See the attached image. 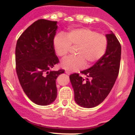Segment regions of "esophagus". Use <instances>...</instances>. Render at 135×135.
<instances>
[{"instance_id":"34e87169","label":"esophagus","mask_w":135,"mask_h":135,"mask_svg":"<svg viewBox=\"0 0 135 135\" xmlns=\"http://www.w3.org/2000/svg\"><path fill=\"white\" fill-rule=\"evenodd\" d=\"M65 73H66V74H68V75H70V74H71V73H70V72H69V71H67V70H66V71H65Z\"/></svg>"}]
</instances>
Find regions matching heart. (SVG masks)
I'll use <instances>...</instances> for the list:
<instances>
[{
  "instance_id": "b5f03b06",
  "label": "heart",
  "mask_w": 135,
  "mask_h": 135,
  "mask_svg": "<svg viewBox=\"0 0 135 135\" xmlns=\"http://www.w3.org/2000/svg\"><path fill=\"white\" fill-rule=\"evenodd\" d=\"M54 50L58 56L64 57L69 54L71 46H77L75 56L65 58L61 65L69 71L83 69L85 65H93L105 54L107 39L104 35L88 28L71 29L66 34L58 33L53 40Z\"/></svg>"
}]
</instances>
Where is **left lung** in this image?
I'll list each match as a JSON object with an SVG mask.
<instances>
[{
    "label": "left lung",
    "mask_w": 135,
    "mask_h": 135,
    "mask_svg": "<svg viewBox=\"0 0 135 135\" xmlns=\"http://www.w3.org/2000/svg\"><path fill=\"white\" fill-rule=\"evenodd\" d=\"M105 54L89 69L81 71L86 80L78 74H71L70 81L74 92V100L79 106L90 108L97 107L107 98L119 74L122 47L112 31L106 35Z\"/></svg>",
    "instance_id": "1"
}]
</instances>
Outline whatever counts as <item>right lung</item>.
Returning <instances> with one entry per match:
<instances>
[{"label":"right lung","instance_id":"add662e5","mask_svg":"<svg viewBox=\"0 0 135 135\" xmlns=\"http://www.w3.org/2000/svg\"><path fill=\"white\" fill-rule=\"evenodd\" d=\"M57 21L39 20L21 34L16 47V73L28 99L40 106L49 105L57 98V78L64 70H51L59 62L53 40Z\"/></svg>","mask_w":135,"mask_h":135}]
</instances>
